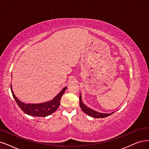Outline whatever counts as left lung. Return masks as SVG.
I'll return each instance as SVG.
<instances>
[{
  "label": "left lung",
  "mask_w": 149,
  "mask_h": 149,
  "mask_svg": "<svg viewBox=\"0 0 149 149\" xmlns=\"http://www.w3.org/2000/svg\"><path fill=\"white\" fill-rule=\"evenodd\" d=\"M80 106L82 111H83L86 114L88 115L89 116L94 117V118H105L114 113V112L109 113H104L98 112L94 111V110L89 108L88 107L86 106L81 101V94H80Z\"/></svg>",
  "instance_id": "1"
}]
</instances>
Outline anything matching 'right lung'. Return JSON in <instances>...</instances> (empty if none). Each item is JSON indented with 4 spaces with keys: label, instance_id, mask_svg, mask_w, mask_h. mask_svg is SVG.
I'll return each instance as SVG.
<instances>
[{
    "label": "right lung",
    "instance_id": "1",
    "mask_svg": "<svg viewBox=\"0 0 149 149\" xmlns=\"http://www.w3.org/2000/svg\"><path fill=\"white\" fill-rule=\"evenodd\" d=\"M66 88H67V86L64 87L56 96L49 101L38 104H26L21 102L15 96L12 90V84H11V91H12L13 97L18 106L25 113L34 117H45L56 111L60 105L61 98Z\"/></svg>",
    "mask_w": 149,
    "mask_h": 149
}]
</instances>
